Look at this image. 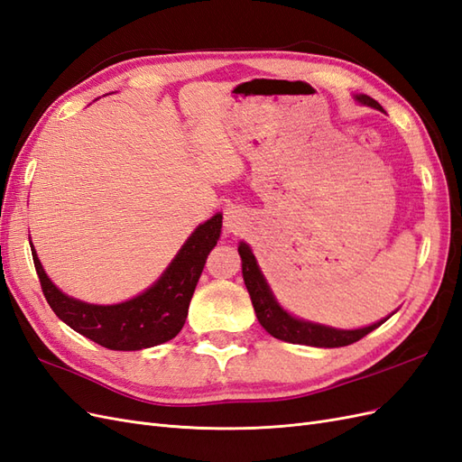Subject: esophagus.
<instances>
[{
	"label": "esophagus",
	"mask_w": 462,
	"mask_h": 462,
	"mask_svg": "<svg viewBox=\"0 0 462 462\" xmlns=\"http://www.w3.org/2000/svg\"><path fill=\"white\" fill-rule=\"evenodd\" d=\"M223 226H226L227 233H239L246 226V214L245 209L239 206H231L226 209V216H223Z\"/></svg>",
	"instance_id": "1"
}]
</instances>
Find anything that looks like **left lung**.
Masks as SVG:
<instances>
[{
    "mask_svg": "<svg viewBox=\"0 0 462 462\" xmlns=\"http://www.w3.org/2000/svg\"><path fill=\"white\" fill-rule=\"evenodd\" d=\"M355 97L360 104L382 109V106L366 94H356ZM239 254L243 260L245 285L248 289L250 300H253L256 318L262 324V328L270 335H273L275 339H282L287 343L310 345V346H324V348L346 346V345H353V343L360 341L362 337H366L370 331L380 328L385 319H389V316H387L385 319L377 321V324H372L368 328H360V329H335L329 326L314 324V321H306V319L291 316L275 300L270 285L265 283V279L258 268L253 250H250V246L246 243L239 245Z\"/></svg>",
    "mask_w": 462,
    "mask_h": 462,
    "instance_id": "obj_1",
    "label": "left lung"
}]
</instances>
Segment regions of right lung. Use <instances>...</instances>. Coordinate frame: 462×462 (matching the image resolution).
Wrapping results in <instances>:
<instances>
[{
  "label": "right lung",
  "mask_w": 462,
  "mask_h": 462,
  "mask_svg": "<svg viewBox=\"0 0 462 462\" xmlns=\"http://www.w3.org/2000/svg\"><path fill=\"white\" fill-rule=\"evenodd\" d=\"M221 214L194 229L162 277L141 295L119 304H88L67 297L55 287L32 248L42 292L60 319L77 333L111 351H141L173 339L183 329L192 292L197 289L206 258L217 245Z\"/></svg>",
  "instance_id": "1"
}]
</instances>
